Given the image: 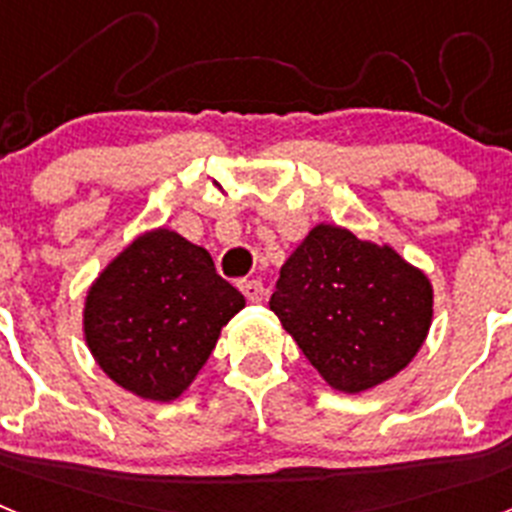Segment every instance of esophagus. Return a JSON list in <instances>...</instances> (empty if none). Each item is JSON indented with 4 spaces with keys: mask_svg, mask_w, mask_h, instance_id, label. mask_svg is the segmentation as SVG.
<instances>
[{
    "mask_svg": "<svg viewBox=\"0 0 512 512\" xmlns=\"http://www.w3.org/2000/svg\"><path fill=\"white\" fill-rule=\"evenodd\" d=\"M241 292L246 295L248 302L264 300V284L259 279H246V282H241Z\"/></svg>",
    "mask_w": 512,
    "mask_h": 512,
    "instance_id": "esophagus-1",
    "label": "esophagus"
}]
</instances>
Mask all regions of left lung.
I'll list each match as a JSON object with an SVG mask.
<instances>
[{
  "mask_svg": "<svg viewBox=\"0 0 512 512\" xmlns=\"http://www.w3.org/2000/svg\"><path fill=\"white\" fill-rule=\"evenodd\" d=\"M269 307L320 377L356 395L418 354L433 320V287L395 248L320 223L282 266Z\"/></svg>",
  "mask_w": 512,
  "mask_h": 512,
  "instance_id": "left-lung-1",
  "label": "left lung"
}]
</instances>
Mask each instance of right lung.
I'll use <instances>...</instances> for the list:
<instances>
[{"label":"right lung","mask_w":512,"mask_h":512,"mask_svg":"<svg viewBox=\"0 0 512 512\" xmlns=\"http://www.w3.org/2000/svg\"><path fill=\"white\" fill-rule=\"evenodd\" d=\"M246 300L215 271L212 256L174 230L138 235L94 279L84 338L122 390L171 402L194 382L223 325Z\"/></svg>","instance_id":"obj_1"}]
</instances>
